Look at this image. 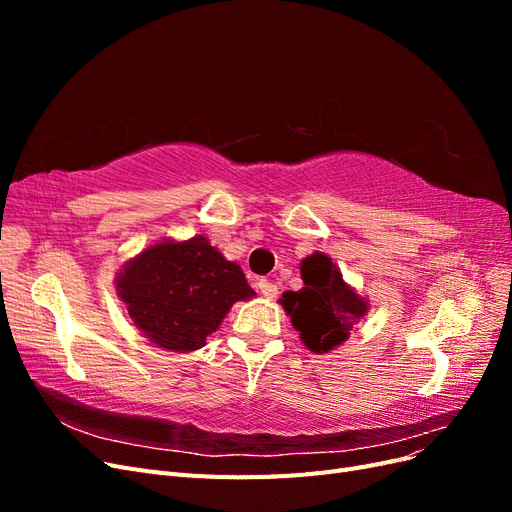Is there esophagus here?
I'll return each mask as SVG.
<instances>
[{
    "mask_svg": "<svg viewBox=\"0 0 512 512\" xmlns=\"http://www.w3.org/2000/svg\"><path fill=\"white\" fill-rule=\"evenodd\" d=\"M258 290L265 294L267 299H275L277 297V286L269 280H258Z\"/></svg>",
    "mask_w": 512,
    "mask_h": 512,
    "instance_id": "34e87169",
    "label": "esophagus"
}]
</instances>
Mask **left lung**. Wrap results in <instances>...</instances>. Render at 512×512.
Listing matches in <instances>:
<instances>
[{"label": "left lung", "mask_w": 512, "mask_h": 512, "mask_svg": "<svg viewBox=\"0 0 512 512\" xmlns=\"http://www.w3.org/2000/svg\"><path fill=\"white\" fill-rule=\"evenodd\" d=\"M301 275L305 286L299 292H284L280 303L292 327L301 331L305 346L312 352H329L367 314V303L344 284L342 273L324 254L305 258Z\"/></svg>", "instance_id": "obj_1"}]
</instances>
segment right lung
Returning a JSON list of instances; mask_svg holds the SVG:
<instances>
[{
    "label": "right lung",
    "instance_id": "obj_1",
    "mask_svg": "<svg viewBox=\"0 0 512 512\" xmlns=\"http://www.w3.org/2000/svg\"><path fill=\"white\" fill-rule=\"evenodd\" d=\"M117 288L136 327L177 352L205 346L232 303L254 294L241 267L205 237L149 247L119 275Z\"/></svg>",
    "mask_w": 512,
    "mask_h": 512
}]
</instances>
